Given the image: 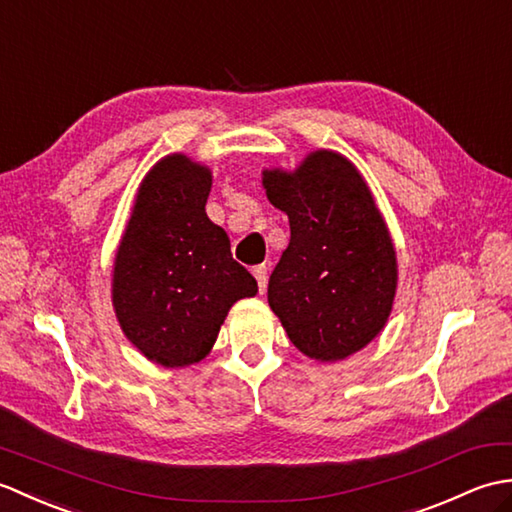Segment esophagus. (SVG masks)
<instances>
[{
  "label": "esophagus",
  "instance_id": "1",
  "mask_svg": "<svg viewBox=\"0 0 512 512\" xmlns=\"http://www.w3.org/2000/svg\"><path fill=\"white\" fill-rule=\"evenodd\" d=\"M253 275H255V279H257L259 292H262V295H264L266 284H268V268H266L264 264H262V266H255V268H253Z\"/></svg>",
  "mask_w": 512,
  "mask_h": 512
}]
</instances>
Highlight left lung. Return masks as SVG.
<instances>
[{"label":"left lung","mask_w":512,"mask_h":512,"mask_svg":"<svg viewBox=\"0 0 512 512\" xmlns=\"http://www.w3.org/2000/svg\"><path fill=\"white\" fill-rule=\"evenodd\" d=\"M266 198L290 222V244L268 281V303L292 345L319 363L363 350L394 306L398 259L361 171L317 149L297 169H264Z\"/></svg>","instance_id":"1"}]
</instances>
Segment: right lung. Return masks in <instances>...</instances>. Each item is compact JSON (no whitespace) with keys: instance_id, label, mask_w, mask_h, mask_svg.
I'll use <instances>...</instances> for the list:
<instances>
[{"instance_id":"obj_1","label":"right lung","mask_w":512,"mask_h":512,"mask_svg":"<svg viewBox=\"0 0 512 512\" xmlns=\"http://www.w3.org/2000/svg\"><path fill=\"white\" fill-rule=\"evenodd\" d=\"M213 173L184 154L160 158L136 193L112 268V306L136 350L162 367L202 361L235 301L257 281L206 215Z\"/></svg>"}]
</instances>
